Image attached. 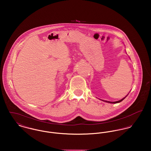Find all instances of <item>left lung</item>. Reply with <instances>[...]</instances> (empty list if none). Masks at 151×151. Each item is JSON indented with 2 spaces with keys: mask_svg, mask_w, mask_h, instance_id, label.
I'll use <instances>...</instances> for the list:
<instances>
[{
  "mask_svg": "<svg viewBox=\"0 0 151 151\" xmlns=\"http://www.w3.org/2000/svg\"><path fill=\"white\" fill-rule=\"evenodd\" d=\"M126 97V96L124 97V98H123V99H122V100H120L117 101H115V102H110V101H105V102H109V103H112V104H116V103H118V102H121V101H122Z\"/></svg>",
  "mask_w": 151,
  "mask_h": 151,
  "instance_id": "left-lung-1",
  "label": "left lung"
}]
</instances>
